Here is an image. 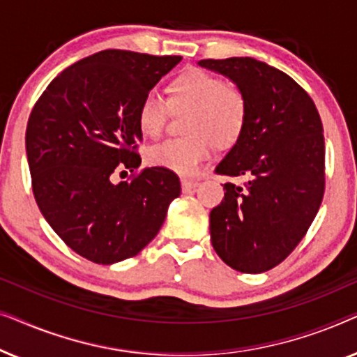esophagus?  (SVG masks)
<instances>
[{"mask_svg":"<svg viewBox=\"0 0 357 357\" xmlns=\"http://www.w3.org/2000/svg\"><path fill=\"white\" fill-rule=\"evenodd\" d=\"M198 187L197 180H190V178H182V190L183 193H190L192 190H195Z\"/></svg>","mask_w":357,"mask_h":357,"instance_id":"1","label":"esophagus"}]
</instances>
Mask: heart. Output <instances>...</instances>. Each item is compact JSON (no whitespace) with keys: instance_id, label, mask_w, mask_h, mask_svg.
<instances>
[{"instance_id":"heart-1","label":"heart","mask_w":357,"mask_h":357,"mask_svg":"<svg viewBox=\"0 0 357 357\" xmlns=\"http://www.w3.org/2000/svg\"><path fill=\"white\" fill-rule=\"evenodd\" d=\"M167 100L148 94L136 112V123L148 138H159L169 114H182V138L164 141L149 149L148 160L155 167L192 175L209 159L213 143L218 148L236 144L245 130L248 102L241 87L224 82L214 73L199 68L180 73L167 84Z\"/></svg>"}]
</instances>
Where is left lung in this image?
<instances>
[{"instance_id":"8db88e82","label":"left lung","mask_w":357,"mask_h":357,"mask_svg":"<svg viewBox=\"0 0 357 357\" xmlns=\"http://www.w3.org/2000/svg\"><path fill=\"white\" fill-rule=\"evenodd\" d=\"M227 76L248 102L245 130L214 172L245 177L224 185L209 214L214 250L241 273L284 261L309 231L325 193V139L310 96L286 73L253 58L202 60Z\"/></svg>"}]
</instances>
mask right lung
<instances>
[{
    "label": "right lung",
    "mask_w": 357,
    "mask_h": 357,
    "mask_svg": "<svg viewBox=\"0 0 357 357\" xmlns=\"http://www.w3.org/2000/svg\"><path fill=\"white\" fill-rule=\"evenodd\" d=\"M182 56L104 50L61 71L33 105L26 151L37 206L58 237L99 265L143 250L180 195L177 174L139 169L141 100ZM126 169L130 182L111 178Z\"/></svg>",
    "instance_id": "obj_1"
}]
</instances>
